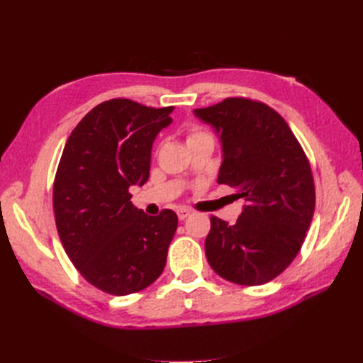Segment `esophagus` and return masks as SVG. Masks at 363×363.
I'll use <instances>...</instances> for the list:
<instances>
[{"instance_id": "1", "label": "esophagus", "mask_w": 363, "mask_h": 363, "mask_svg": "<svg viewBox=\"0 0 363 363\" xmlns=\"http://www.w3.org/2000/svg\"><path fill=\"white\" fill-rule=\"evenodd\" d=\"M190 213H191V212H190L189 209H184V207H182V209L177 211V218H179V220L182 221V220H186Z\"/></svg>"}]
</instances>
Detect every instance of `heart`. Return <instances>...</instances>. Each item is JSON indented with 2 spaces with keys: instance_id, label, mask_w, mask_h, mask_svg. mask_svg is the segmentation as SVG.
I'll return each mask as SVG.
<instances>
[{
  "instance_id": "1",
  "label": "heart",
  "mask_w": 363,
  "mask_h": 363,
  "mask_svg": "<svg viewBox=\"0 0 363 363\" xmlns=\"http://www.w3.org/2000/svg\"><path fill=\"white\" fill-rule=\"evenodd\" d=\"M211 134L206 133V130L199 129V128H191L189 130V135H187V142H191V140H196V138H201V137H209Z\"/></svg>"
}]
</instances>
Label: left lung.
<instances>
[{"instance_id": "left-lung-1", "label": "left lung", "mask_w": 363, "mask_h": 363, "mask_svg": "<svg viewBox=\"0 0 363 363\" xmlns=\"http://www.w3.org/2000/svg\"><path fill=\"white\" fill-rule=\"evenodd\" d=\"M194 113L220 135L218 182L245 201L235 225L211 217L206 257L226 281L267 284L296 257L311 226L309 160L285 120L264 103L226 98Z\"/></svg>"}]
</instances>
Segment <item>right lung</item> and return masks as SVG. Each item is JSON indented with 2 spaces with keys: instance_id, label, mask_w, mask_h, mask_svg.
I'll return each instance as SVG.
<instances>
[{
  "instance_id": "right-lung-1",
  "label": "right lung",
  "mask_w": 363,
  "mask_h": 363,
  "mask_svg": "<svg viewBox=\"0 0 363 363\" xmlns=\"http://www.w3.org/2000/svg\"><path fill=\"white\" fill-rule=\"evenodd\" d=\"M174 107L125 98L94 107L68 137L52 187L57 233L84 279L115 296L148 287L162 274L177 215H146L130 186L150 177L151 150Z\"/></svg>"
}]
</instances>
